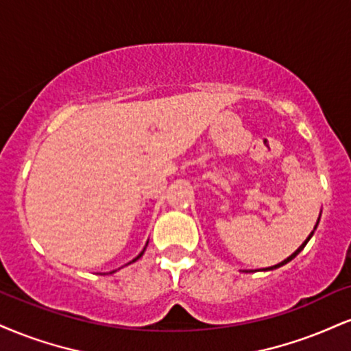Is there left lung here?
Masks as SVG:
<instances>
[{
  "instance_id": "left-lung-1",
  "label": "left lung",
  "mask_w": 351,
  "mask_h": 351,
  "mask_svg": "<svg viewBox=\"0 0 351 351\" xmlns=\"http://www.w3.org/2000/svg\"><path fill=\"white\" fill-rule=\"evenodd\" d=\"M319 221H320V214H319V219H317V222H315V226H314V230H312V232H311V234H309V237H307L306 240H304V242H302V245H301V247H299V248H298V250L293 253V255H289V256H288V258H286V260H282V261H281V263H278V265H273V267H268V268H263V269H261V271H269V269H276V268H280V267H282V265L289 263V261H291V260H294V258H296V256L299 255V253H301V252L304 250V247H306V245H307V242H309V240H311V237H312V235H314V232H315V229H317V226H319ZM245 271H247V269H245Z\"/></svg>"
}]
</instances>
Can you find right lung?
Segmentation results:
<instances>
[{
    "label": "right lung",
    "instance_id": "1",
    "mask_svg": "<svg viewBox=\"0 0 351 351\" xmlns=\"http://www.w3.org/2000/svg\"><path fill=\"white\" fill-rule=\"evenodd\" d=\"M147 245H149V242H147V243H145V247H143V250H142V252H141V253H138V255H137V256H135V258H134V260H132V261H129V263H128V265H130V263H134V261H137V260H138V258H141V256H142V255H143V252H145V248H147ZM114 271H116V269H114ZM114 271H109V274H112V273H114Z\"/></svg>",
    "mask_w": 351,
    "mask_h": 351
}]
</instances>
